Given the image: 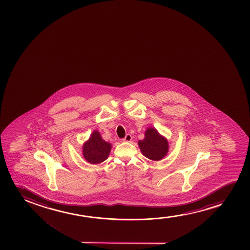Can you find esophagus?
Instances as JSON below:
<instances>
[{
  "label": "esophagus",
  "mask_w": 250,
  "mask_h": 250,
  "mask_svg": "<svg viewBox=\"0 0 250 250\" xmlns=\"http://www.w3.org/2000/svg\"><path fill=\"white\" fill-rule=\"evenodd\" d=\"M132 139V137H131V135L130 134H126V136L124 137L123 141L124 142H130Z\"/></svg>",
  "instance_id": "1"
}]
</instances>
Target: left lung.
Segmentation results:
<instances>
[{
    "label": "left lung",
    "instance_id": "obj_1",
    "mask_svg": "<svg viewBox=\"0 0 250 250\" xmlns=\"http://www.w3.org/2000/svg\"><path fill=\"white\" fill-rule=\"evenodd\" d=\"M144 156L152 161H160L168 152L167 140L161 137L154 128H148L145 132V138L138 142Z\"/></svg>",
    "mask_w": 250,
    "mask_h": 250
}]
</instances>
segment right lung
Instances as JSON below:
<instances>
[{"mask_svg":"<svg viewBox=\"0 0 250 250\" xmlns=\"http://www.w3.org/2000/svg\"><path fill=\"white\" fill-rule=\"evenodd\" d=\"M111 144L102 139L98 131L95 130L89 141L83 147V154L86 161L91 164H99L108 157Z\"/></svg>","mask_w":250,"mask_h":250,"instance_id":"add662e5","label":"right lung"}]
</instances>
